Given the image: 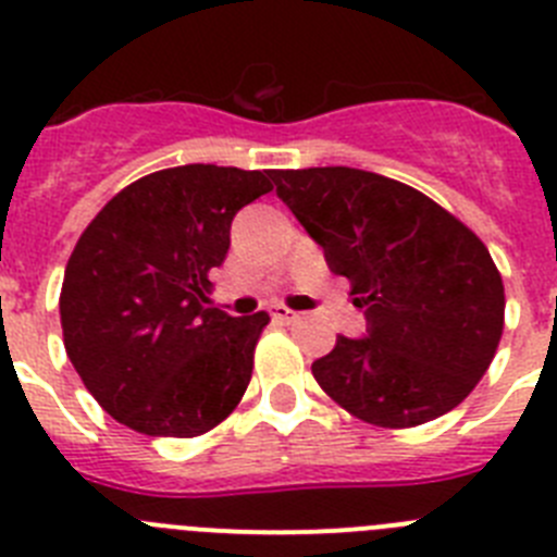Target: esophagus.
Here are the masks:
<instances>
[{
    "label": "esophagus",
    "instance_id": "1",
    "mask_svg": "<svg viewBox=\"0 0 557 557\" xmlns=\"http://www.w3.org/2000/svg\"><path fill=\"white\" fill-rule=\"evenodd\" d=\"M272 319L274 322H280V325H292V322H297L299 319V313L292 311V308H285V306H274Z\"/></svg>",
    "mask_w": 557,
    "mask_h": 557
}]
</instances>
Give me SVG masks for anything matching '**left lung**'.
I'll list each match as a JSON object with an SVG mask.
<instances>
[{"label": "left lung", "mask_w": 557, "mask_h": 557, "mask_svg": "<svg viewBox=\"0 0 557 557\" xmlns=\"http://www.w3.org/2000/svg\"><path fill=\"white\" fill-rule=\"evenodd\" d=\"M269 176L367 317L364 338L338 336L313 361L317 384L381 429L429 423L462 404L505 331V285L487 246L437 201L379 173Z\"/></svg>", "instance_id": "1"}]
</instances>
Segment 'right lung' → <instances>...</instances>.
Listing matches in <instances>:
<instances>
[{
  "instance_id": "add662e5",
  "label": "right lung",
  "mask_w": 557,
  "mask_h": 557,
  "mask_svg": "<svg viewBox=\"0 0 557 557\" xmlns=\"http://www.w3.org/2000/svg\"><path fill=\"white\" fill-rule=\"evenodd\" d=\"M269 171L182 164L123 187L91 219L61 285L72 367L117 423L148 437H198L240 404L269 313L207 306L240 207Z\"/></svg>"
}]
</instances>
